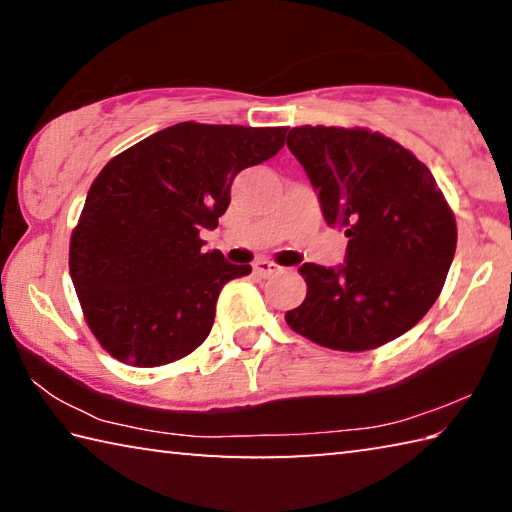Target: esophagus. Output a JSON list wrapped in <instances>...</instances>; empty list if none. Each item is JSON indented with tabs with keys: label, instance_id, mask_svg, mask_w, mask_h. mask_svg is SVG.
Instances as JSON below:
<instances>
[{
	"label": "esophagus",
	"instance_id": "esophagus-1",
	"mask_svg": "<svg viewBox=\"0 0 512 512\" xmlns=\"http://www.w3.org/2000/svg\"><path fill=\"white\" fill-rule=\"evenodd\" d=\"M253 268H255V273H257V275H264V277H268V275H275V273H280V271H282V266H277V264H273V262H268V259H259V262H257Z\"/></svg>",
	"mask_w": 512,
	"mask_h": 512
}]
</instances>
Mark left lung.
Instances as JSON below:
<instances>
[{"label": "left lung", "mask_w": 512, "mask_h": 512, "mask_svg": "<svg viewBox=\"0 0 512 512\" xmlns=\"http://www.w3.org/2000/svg\"><path fill=\"white\" fill-rule=\"evenodd\" d=\"M327 225L345 230L339 266L302 264L307 298L287 323L323 348L363 352L409 332L440 296L456 221L431 171L363 128L300 126L287 137Z\"/></svg>", "instance_id": "obj_1"}]
</instances>
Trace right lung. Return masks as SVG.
I'll use <instances>...</instances> for the list:
<instances>
[{
  "instance_id": "1",
  "label": "right lung",
  "mask_w": 512,
  "mask_h": 512,
  "mask_svg": "<svg viewBox=\"0 0 512 512\" xmlns=\"http://www.w3.org/2000/svg\"><path fill=\"white\" fill-rule=\"evenodd\" d=\"M284 135L183 121L101 169L69 244V273L112 357L155 368L207 339L223 284L253 268L205 253L198 232L219 225L237 173L273 158Z\"/></svg>"
}]
</instances>
